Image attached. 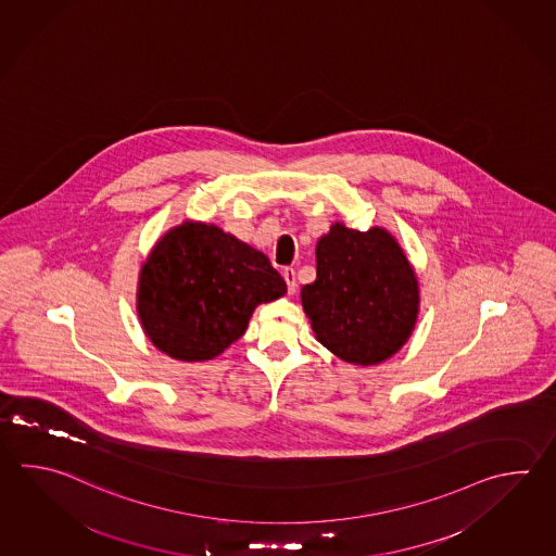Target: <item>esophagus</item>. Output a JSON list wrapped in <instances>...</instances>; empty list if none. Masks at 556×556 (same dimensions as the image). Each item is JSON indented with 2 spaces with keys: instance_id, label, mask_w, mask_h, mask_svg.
<instances>
[{
  "instance_id": "1",
  "label": "esophagus",
  "mask_w": 556,
  "mask_h": 556,
  "mask_svg": "<svg viewBox=\"0 0 556 556\" xmlns=\"http://www.w3.org/2000/svg\"><path fill=\"white\" fill-rule=\"evenodd\" d=\"M283 279L285 283H287V291H289L291 295H293V293H296V277L295 269H293V267H285Z\"/></svg>"
}]
</instances>
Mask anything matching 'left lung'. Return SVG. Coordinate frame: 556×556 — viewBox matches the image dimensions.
I'll return each instance as SVG.
<instances>
[{"label": "left lung", "mask_w": 556, "mask_h": 556, "mask_svg": "<svg viewBox=\"0 0 556 556\" xmlns=\"http://www.w3.org/2000/svg\"><path fill=\"white\" fill-rule=\"evenodd\" d=\"M315 337L361 366L394 356L416 327V273L392 233L337 222L317 243V279L301 289Z\"/></svg>", "instance_id": "1"}]
</instances>
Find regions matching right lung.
Here are the masks:
<instances>
[{"mask_svg":"<svg viewBox=\"0 0 556 556\" xmlns=\"http://www.w3.org/2000/svg\"><path fill=\"white\" fill-rule=\"evenodd\" d=\"M287 293L267 255L214 224L166 231L140 269V325L160 352L184 363L219 356L245 332L255 306Z\"/></svg>","mask_w":556,"mask_h":556,"instance_id":"right-lung-1","label":"right lung"}]
</instances>
